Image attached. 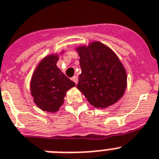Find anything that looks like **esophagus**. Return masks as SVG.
I'll use <instances>...</instances> for the list:
<instances>
[{
    "mask_svg": "<svg viewBox=\"0 0 159 159\" xmlns=\"http://www.w3.org/2000/svg\"><path fill=\"white\" fill-rule=\"evenodd\" d=\"M72 80H73L75 84H77V82H78V77H77V76H73L72 77Z\"/></svg>",
    "mask_w": 159,
    "mask_h": 159,
    "instance_id": "obj_1",
    "label": "esophagus"
}]
</instances>
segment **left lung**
<instances>
[{
  "mask_svg": "<svg viewBox=\"0 0 159 159\" xmlns=\"http://www.w3.org/2000/svg\"><path fill=\"white\" fill-rule=\"evenodd\" d=\"M77 51L82 69L77 89L95 107L116 103L127 86L126 71L116 55L100 42L78 47Z\"/></svg>",
  "mask_w": 159,
  "mask_h": 159,
  "instance_id": "obj_1",
  "label": "left lung"
}]
</instances>
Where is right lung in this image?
I'll use <instances>...</instances> for the list:
<instances>
[{
	"label": "right lung",
	"mask_w": 159,
	"mask_h": 159,
	"mask_svg": "<svg viewBox=\"0 0 159 159\" xmlns=\"http://www.w3.org/2000/svg\"><path fill=\"white\" fill-rule=\"evenodd\" d=\"M58 59L57 55L45 57L36 67L30 81V92L34 103L48 112L59 110L67 90L75 86L57 68Z\"/></svg>",
	"instance_id": "1"
}]
</instances>
